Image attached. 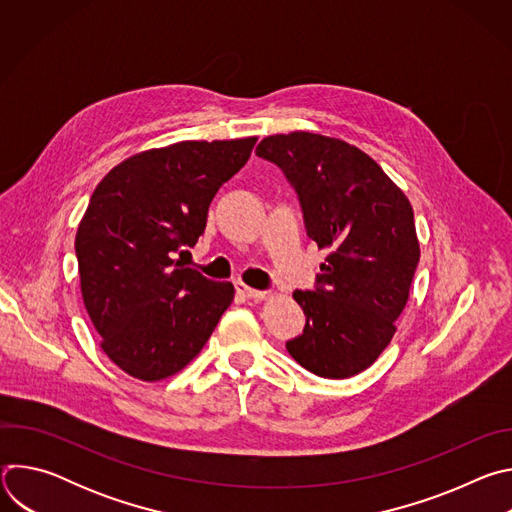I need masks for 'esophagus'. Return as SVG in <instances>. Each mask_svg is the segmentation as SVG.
I'll use <instances>...</instances> for the list:
<instances>
[{
	"label": "esophagus",
	"mask_w": 512,
	"mask_h": 512,
	"mask_svg": "<svg viewBox=\"0 0 512 512\" xmlns=\"http://www.w3.org/2000/svg\"><path fill=\"white\" fill-rule=\"evenodd\" d=\"M235 291H237V294H239L241 298H245V300H263V298H265V291L253 289V287L245 285L243 281H237V283H235Z\"/></svg>",
	"instance_id": "34e87169"
}]
</instances>
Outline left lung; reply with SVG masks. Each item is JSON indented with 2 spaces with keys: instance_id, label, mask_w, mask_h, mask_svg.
I'll return each mask as SVG.
<instances>
[{
  "instance_id": "obj_1",
  "label": "left lung",
  "mask_w": 512,
  "mask_h": 512,
  "mask_svg": "<svg viewBox=\"0 0 512 512\" xmlns=\"http://www.w3.org/2000/svg\"><path fill=\"white\" fill-rule=\"evenodd\" d=\"M255 154L296 188L308 237L330 249L314 291H294L304 334L287 352L324 379H348L395 334L419 263L413 208L383 168L354 145L310 131L265 137Z\"/></svg>"
}]
</instances>
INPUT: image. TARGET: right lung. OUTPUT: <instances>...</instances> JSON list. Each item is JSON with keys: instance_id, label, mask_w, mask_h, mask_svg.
Segmentation results:
<instances>
[{"instance_id": "1", "label": "right lung", "mask_w": 512, "mask_h": 512, "mask_svg": "<svg viewBox=\"0 0 512 512\" xmlns=\"http://www.w3.org/2000/svg\"><path fill=\"white\" fill-rule=\"evenodd\" d=\"M255 141L141 152L95 188L75 239L81 291L103 352L127 375L148 383L176 375L231 306V281L172 257L196 245L214 194L247 164Z\"/></svg>"}]
</instances>
